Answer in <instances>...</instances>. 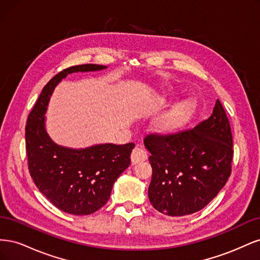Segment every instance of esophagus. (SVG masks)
Here are the masks:
<instances>
[{"label": "esophagus", "instance_id": "obj_1", "mask_svg": "<svg viewBox=\"0 0 260 260\" xmlns=\"http://www.w3.org/2000/svg\"><path fill=\"white\" fill-rule=\"evenodd\" d=\"M147 159V154L142 146H136L131 153L132 164H139Z\"/></svg>", "mask_w": 260, "mask_h": 260}]
</instances>
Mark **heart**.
<instances>
[{
    "mask_svg": "<svg viewBox=\"0 0 260 260\" xmlns=\"http://www.w3.org/2000/svg\"><path fill=\"white\" fill-rule=\"evenodd\" d=\"M194 107V102L191 100L179 102L160 118L158 122L160 128L164 130H174L181 127L191 117Z\"/></svg>",
    "mask_w": 260,
    "mask_h": 260,
    "instance_id": "b5f03b06",
    "label": "heart"
}]
</instances>
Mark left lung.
<instances>
[{
  "instance_id": "8db88e82",
  "label": "left lung",
  "mask_w": 260,
  "mask_h": 260,
  "mask_svg": "<svg viewBox=\"0 0 260 260\" xmlns=\"http://www.w3.org/2000/svg\"><path fill=\"white\" fill-rule=\"evenodd\" d=\"M144 144L153 169L148 199L171 217L191 215L205 207L231 175L232 132L217 100L206 120L191 130L168 136H146Z\"/></svg>"
}]
</instances>
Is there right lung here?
Listing matches in <instances>:
<instances>
[{
	"mask_svg": "<svg viewBox=\"0 0 260 260\" xmlns=\"http://www.w3.org/2000/svg\"><path fill=\"white\" fill-rule=\"evenodd\" d=\"M106 66L85 64L64 69L43 88L26 124L28 168L35 184L55 207L68 214L90 215L103 207L117 178L129 167L135 144H98L86 148L58 145L45 129L52 93L73 73L96 72Z\"/></svg>",
	"mask_w": 260,
	"mask_h": 260,
	"instance_id": "obj_1",
	"label": "right lung"
}]
</instances>
